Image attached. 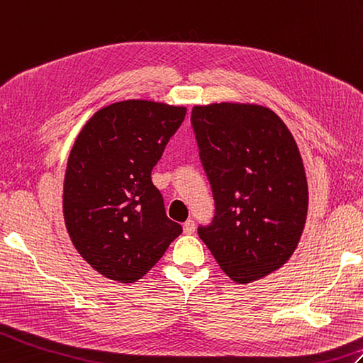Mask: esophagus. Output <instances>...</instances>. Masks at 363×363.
Wrapping results in <instances>:
<instances>
[{
	"mask_svg": "<svg viewBox=\"0 0 363 363\" xmlns=\"http://www.w3.org/2000/svg\"><path fill=\"white\" fill-rule=\"evenodd\" d=\"M182 229H184V233H185V235H191L193 232H195V223H193L191 220H187V221L184 223Z\"/></svg>",
	"mask_w": 363,
	"mask_h": 363,
	"instance_id": "34e87169",
	"label": "esophagus"
}]
</instances>
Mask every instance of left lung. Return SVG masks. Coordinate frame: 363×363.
<instances>
[{
	"label": "left lung",
	"instance_id": "8db88e82",
	"mask_svg": "<svg viewBox=\"0 0 363 363\" xmlns=\"http://www.w3.org/2000/svg\"><path fill=\"white\" fill-rule=\"evenodd\" d=\"M191 125L216 208L199 238L230 280H261L292 257L305 229L308 181L297 142L257 104L195 105Z\"/></svg>",
	"mask_w": 363,
	"mask_h": 363
}]
</instances>
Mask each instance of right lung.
Segmentation results:
<instances>
[{
  "label": "right lung",
  "mask_w": 363,
  "mask_h": 363,
  "mask_svg": "<svg viewBox=\"0 0 363 363\" xmlns=\"http://www.w3.org/2000/svg\"><path fill=\"white\" fill-rule=\"evenodd\" d=\"M185 113L122 100L99 109L74 142L63 184L66 230L80 257L109 280H140L182 232L165 215L151 170Z\"/></svg>",
  "instance_id": "right-lung-1"
}]
</instances>
